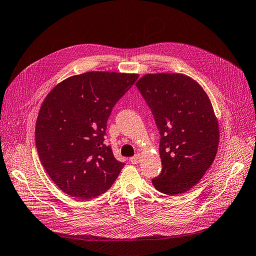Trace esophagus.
I'll return each mask as SVG.
<instances>
[{"label":"esophagus","instance_id":"esophagus-1","mask_svg":"<svg viewBox=\"0 0 256 256\" xmlns=\"http://www.w3.org/2000/svg\"><path fill=\"white\" fill-rule=\"evenodd\" d=\"M130 162H131L132 164H138V162H140V154H136V156H132V158H130Z\"/></svg>","mask_w":256,"mask_h":256}]
</instances>
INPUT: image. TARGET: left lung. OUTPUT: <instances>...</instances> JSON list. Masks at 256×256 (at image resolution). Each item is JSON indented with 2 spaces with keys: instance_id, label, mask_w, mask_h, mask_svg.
<instances>
[{
  "instance_id": "1",
  "label": "left lung",
  "mask_w": 256,
  "mask_h": 256,
  "mask_svg": "<svg viewBox=\"0 0 256 256\" xmlns=\"http://www.w3.org/2000/svg\"><path fill=\"white\" fill-rule=\"evenodd\" d=\"M160 131L162 171L152 178L162 193L190 190L216 158L220 130L211 102L191 78L180 74H146L136 84Z\"/></svg>"
}]
</instances>
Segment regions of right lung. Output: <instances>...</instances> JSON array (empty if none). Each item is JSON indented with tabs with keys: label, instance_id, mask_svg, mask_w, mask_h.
I'll return each mask as SVG.
<instances>
[{
	"label": "right lung",
	"instance_id": "right-lung-1",
	"mask_svg": "<svg viewBox=\"0 0 256 256\" xmlns=\"http://www.w3.org/2000/svg\"><path fill=\"white\" fill-rule=\"evenodd\" d=\"M138 74L91 71L56 85L40 106L36 125L38 158L68 196L91 200L105 193L125 164L105 144L107 120Z\"/></svg>",
	"mask_w": 256,
	"mask_h": 256
}]
</instances>
